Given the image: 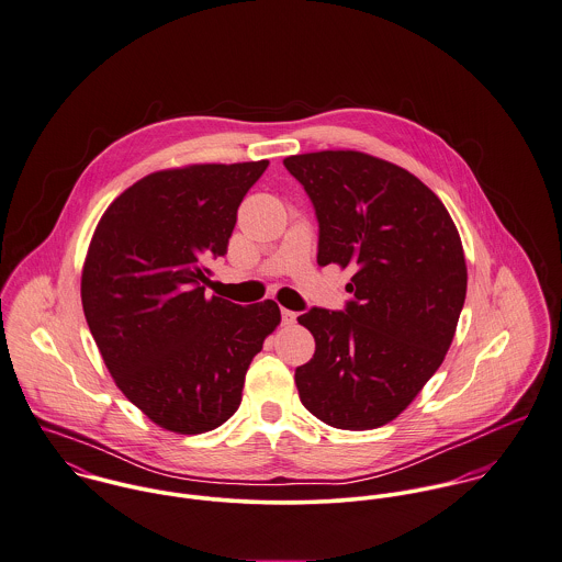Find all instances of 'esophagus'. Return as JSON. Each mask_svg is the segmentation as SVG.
<instances>
[{
	"label": "esophagus",
	"instance_id": "obj_1",
	"mask_svg": "<svg viewBox=\"0 0 562 562\" xmlns=\"http://www.w3.org/2000/svg\"><path fill=\"white\" fill-rule=\"evenodd\" d=\"M282 323H284V325H291V323H295V312L282 308Z\"/></svg>",
	"mask_w": 562,
	"mask_h": 562
}]
</instances>
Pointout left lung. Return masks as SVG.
<instances>
[{"instance_id":"obj_1","label":"left lung","mask_w":562,"mask_h":562,"mask_svg":"<svg viewBox=\"0 0 562 562\" xmlns=\"http://www.w3.org/2000/svg\"><path fill=\"white\" fill-rule=\"evenodd\" d=\"M284 166L316 213V262L356 271L345 311L297 316L316 342L295 371L300 398L329 427H383L416 398L452 342L468 289L457 226L420 179L367 153H306Z\"/></svg>"}]
</instances>
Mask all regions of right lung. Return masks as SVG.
I'll return each mask as SVG.
<instances>
[{"instance_id":"right-lung-1","label":"right lung","mask_w":562,"mask_h":562,"mask_svg":"<svg viewBox=\"0 0 562 562\" xmlns=\"http://www.w3.org/2000/svg\"><path fill=\"white\" fill-rule=\"evenodd\" d=\"M269 161L161 170L103 213L81 273V304L108 371L155 425L198 436L241 405L251 358L278 327L267 300H206V260L224 256L237 209Z\"/></svg>"}]
</instances>
